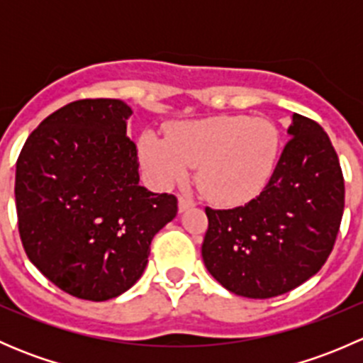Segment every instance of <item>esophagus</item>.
Here are the masks:
<instances>
[{
    "label": "esophagus",
    "mask_w": 363,
    "mask_h": 363,
    "mask_svg": "<svg viewBox=\"0 0 363 363\" xmlns=\"http://www.w3.org/2000/svg\"><path fill=\"white\" fill-rule=\"evenodd\" d=\"M189 207H195V202L189 199H186V196H179V211L184 212L186 208H189Z\"/></svg>",
    "instance_id": "34e87169"
}]
</instances>
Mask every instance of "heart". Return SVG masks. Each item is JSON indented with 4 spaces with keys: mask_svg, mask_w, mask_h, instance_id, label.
<instances>
[{
    "mask_svg": "<svg viewBox=\"0 0 363 363\" xmlns=\"http://www.w3.org/2000/svg\"><path fill=\"white\" fill-rule=\"evenodd\" d=\"M279 130L265 117L214 116L177 123L168 138L155 131L140 137L145 170L161 186L189 177L199 167L200 189L214 202H247L269 184L279 156Z\"/></svg>",
    "mask_w": 363,
    "mask_h": 363,
    "instance_id": "heart-1",
    "label": "heart"
}]
</instances>
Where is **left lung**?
I'll return each mask as SVG.
<instances>
[{
	"label": "left lung",
	"instance_id": "1",
	"mask_svg": "<svg viewBox=\"0 0 363 363\" xmlns=\"http://www.w3.org/2000/svg\"><path fill=\"white\" fill-rule=\"evenodd\" d=\"M269 184L235 208L207 207L203 263L219 284L272 298L306 283L334 250L344 211L337 152L323 128L294 113Z\"/></svg>",
	"mask_w": 363,
	"mask_h": 363
}]
</instances>
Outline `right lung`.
Segmentation results:
<instances>
[{
	"label": "right lung",
	"instance_id": "add662e5",
	"mask_svg": "<svg viewBox=\"0 0 363 363\" xmlns=\"http://www.w3.org/2000/svg\"><path fill=\"white\" fill-rule=\"evenodd\" d=\"M131 108L79 100L28 137L16 170L21 240L33 265L67 294L104 302L130 290L151 240L177 216V199L138 184Z\"/></svg>",
	"mask_w": 363,
	"mask_h": 363
}]
</instances>
